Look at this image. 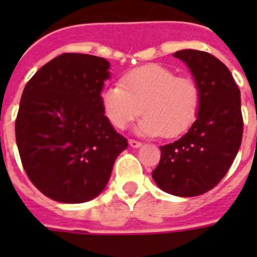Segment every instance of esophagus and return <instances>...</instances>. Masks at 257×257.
Here are the masks:
<instances>
[{
  "mask_svg": "<svg viewBox=\"0 0 257 257\" xmlns=\"http://www.w3.org/2000/svg\"><path fill=\"white\" fill-rule=\"evenodd\" d=\"M129 146H131V147H134V149H138V147H140V146H142V143H140V142H138V140L129 139Z\"/></svg>",
  "mask_w": 257,
  "mask_h": 257,
  "instance_id": "34e87169",
  "label": "esophagus"
}]
</instances>
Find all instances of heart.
I'll return each instance as SVG.
<instances>
[{"label": "heart", "mask_w": 257, "mask_h": 257, "mask_svg": "<svg viewBox=\"0 0 257 257\" xmlns=\"http://www.w3.org/2000/svg\"><path fill=\"white\" fill-rule=\"evenodd\" d=\"M100 100L114 128L125 129L142 111L140 134L173 139L197 119L201 89L194 78L180 77L161 64H146L123 74L119 86L104 88Z\"/></svg>", "instance_id": "heart-1"}]
</instances>
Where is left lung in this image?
Here are the masks:
<instances>
[{"label": "left lung", "mask_w": 257, "mask_h": 257, "mask_svg": "<svg viewBox=\"0 0 257 257\" xmlns=\"http://www.w3.org/2000/svg\"><path fill=\"white\" fill-rule=\"evenodd\" d=\"M191 70L201 89L198 117L180 139L161 146L153 179L164 191L195 197L226 176L243 132L241 95L230 70L213 55L183 49L173 55Z\"/></svg>", "instance_id": "8db88e82"}]
</instances>
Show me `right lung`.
I'll return each instance as SVG.
<instances>
[{
    "instance_id": "1",
    "label": "right lung",
    "mask_w": 257,
    "mask_h": 257,
    "mask_svg": "<svg viewBox=\"0 0 257 257\" xmlns=\"http://www.w3.org/2000/svg\"><path fill=\"white\" fill-rule=\"evenodd\" d=\"M106 59L63 53L26 84L15 122L22 165L44 195L81 204L103 191L128 140L101 108Z\"/></svg>"
}]
</instances>
